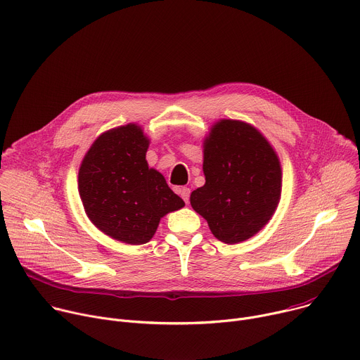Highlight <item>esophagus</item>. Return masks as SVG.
I'll list each match as a JSON object with an SVG mask.
<instances>
[{
	"mask_svg": "<svg viewBox=\"0 0 360 360\" xmlns=\"http://www.w3.org/2000/svg\"><path fill=\"white\" fill-rule=\"evenodd\" d=\"M179 193H181V198L185 200V203H188L189 202V195H191V189L189 188H182L181 191H179Z\"/></svg>",
	"mask_w": 360,
	"mask_h": 360,
	"instance_id": "34e87169",
	"label": "esophagus"
}]
</instances>
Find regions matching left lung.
<instances>
[{
  "label": "left lung",
  "mask_w": 360,
  "mask_h": 360,
  "mask_svg": "<svg viewBox=\"0 0 360 360\" xmlns=\"http://www.w3.org/2000/svg\"><path fill=\"white\" fill-rule=\"evenodd\" d=\"M205 185L191 193L192 208L225 243L249 239L274 215L282 172L269 142L253 127L217 122L203 145Z\"/></svg>",
  "instance_id": "left-lung-1"
}]
</instances>
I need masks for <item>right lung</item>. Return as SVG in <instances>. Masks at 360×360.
<instances>
[{"label":"right lung","instance_id":"add662e5","mask_svg":"<svg viewBox=\"0 0 360 360\" xmlns=\"http://www.w3.org/2000/svg\"><path fill=\"white\" fill-rule=\"evenodd\" d=\"M149 141L129 124L102 134L89 148L78 174V189L91 222L111 238L146 243L168 212L184 200L165 178L148 167Z\"/></svg>","mask_w":360,"mask_h":360}]
</instances>
